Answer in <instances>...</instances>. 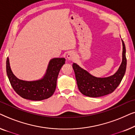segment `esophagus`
I'll return each mask as SVG.
<instances>
[{
  "label": "esophagus",
  "instance_id": "esophagus-1",
  "mask_svg": "<svg viewBox=\"0 0 135 135\" xmlns=\"http://www.w3.org/2000/svg\"><path fill=\"white\" fill-rule=\"evenodd\" d=\"M67 58L69 60H74L76 58V55L74 51H70L67 55Z\"/></svg>",
  "mask_w": 135,
  "mask_h": 135
}]
</instances>
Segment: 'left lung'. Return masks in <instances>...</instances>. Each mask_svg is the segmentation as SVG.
<instances>
[{
  "label": "left lung",
  "mask_w": 135,
  "mask_h": 135,
  "mask_svg": "<svg viewBox=\"0 0 135 135\" xmlns=\"http://www.w3.org/2000/svg\"><path fill=\"white\" fill-rule=\"evenodd\" d=\"M122 62L118 71L114 75L104 78H98L90 74L77 64L74 63L73 68L75 73L79 90L86 97L97 98L110 94L120 84L124 76L127 67L126 50L122 40Z\"/></svg>",
  "instance_id": "1"
}]
</instances>
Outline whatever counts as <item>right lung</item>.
Segmentation results:
<instances>
[{
    "label": "right lung",
    "instance_id": "1",
    "mask_svg": "<svg viewBox=\"0 0 135 135\" xmlns=\"http://www.w3.org/2000/svg\"><path fill=\"white\" fill-rule=\"evenodd\" d=\"M65 58H53L50 61L45 75L40 80L25 81L18 79L11 70L7 58L6 69L10 84L16 93L23 98L41 101L53 95L56 89L59 72L65 63Z\"/></svg>",
    "mask_w": 135,
    "mask_h": 135
}]
</instances>
